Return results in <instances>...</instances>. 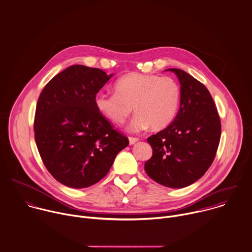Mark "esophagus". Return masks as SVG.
Wrapping results in <instances>:
<instances>
[{
  "mask_svg": "<svg viewBox=\"0 0 252 252\" xmlns=\"http://www.w3.org/2000/svg\"><path fill=\"white\" fill-rule=\"evenodd\" d=\"M128 141H129V144H130V145H132V144H134L135 142H137V141H138V139H137V138H135V137H131V136H129V137H128Z\"/></svg>",
  "mask_w": 252,
  "mask_h": 252,
  "instance_id": "obj_1",
  "label": "esophagus"
}]
</instances>
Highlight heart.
Instances as JSON below:
<instances>
[{
	"label": "heart",
	"mask_w": 252,
	"mask_h": 252,
	"mask_svg": "<svg viewBox=\"0 0 252 252\" xmlns=\"http://www.w3.org/2000/svg\"><path fill=\"white\" fill-rule=\"evenodd\" d=\"M116 93H98L97 110L115 125H123L133 111L129 130L138 132L150 126L160 130L174 120L181 103V87L172 77L129 73L115 84Z\"/></svg>",
	"instance_id": "1"
}]
</instances>
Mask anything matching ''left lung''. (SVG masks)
I'll use <instances>...</instances> for the list:
<instances>
[{"label":"left lung","instance_id":"left-lung-1","mask_svg":"<svg viewBox=\"0 0 252 252\" xmlns=\"http://www.w3.org/2000/svg\"><path fill=\"white\" fill-rule=\"evenodd\" d=\"M180 110L171 125L147 138L153 154L146 174L156 183L183 189L198 181L214 161L221 137V121L208 89L179 68Z\"/></svg>","mask_w":252,"mask_h":252}]
</instances>
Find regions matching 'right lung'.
I'll return each mask as SVG.
<instances>
[{
  "label": "right lung",
  "mask_w": 252,
  "mask_h": 252,
  "mask_svg": "<svg viewBox=\"0 0 252 252\" xmlns=\"http://www.w3.org/2000/svg\"><path fill=\"white\" fill-rule=\"evenodd\" d=\"M114 74L73 64L42 90L35 112V141L49 173L68 188L101 181L128 139L97 110L95 97Z\"/></svg>",
  "instance_id": "add662e5"
}]
</instances>
